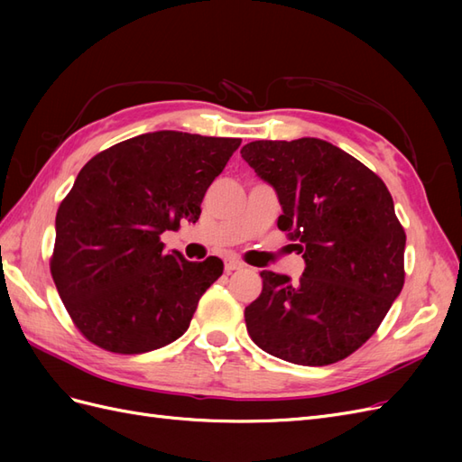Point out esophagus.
<instances>
[{"mask_svg": "<svg viewBox=\"0 0 462 462\" xmlns=\"http://www.w3.org/2000/svg\"><path fill=\"white\" fill-rule=\"evenodd\" d=\"M243 268H245V263L241 260H236V258H227L226 260V272L227 273L236 272V270H243Z\"/></svg>", "mask_w": 462, "mask_h": 462, "instance_id": "34e87169", "label": "esophagus"}]
</instances>
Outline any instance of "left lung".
<instances>
[{"mask_svg": "<svg viewBox=\"0 0 462 462\" xmlns=\"http://www.w3.org/2000/svg\"><path fill=\"white\" fill-rule=\"evenodd\" d=\"M243 160L272 185L285 231L304 258L292 283L260 272V297L245 309L262 351L302 366H328L365 345L404 283V235L383 180L328 141H254Z\"/></svg>", "mask_w": 462, "mask_h": 462, "instance_id": "8db88e82", "label": "left lung"}]
</instances>
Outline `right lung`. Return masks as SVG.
Returning a JSON list of instances; mask_svg holds the SVG:
<instances>
[{"mask_svg": "<svg viewBox=\"0 0 462 462\" xmlns=\"http://www.w3.org/2000/svg\"><path fill=\"white\" fill-rule=\"evenodd\" d=\"M241 138L138 134L94 156L55 216L51 277L85 337L119 355L156 351L189 329L223 273L209 256L165 253L160 235L197 221Z\"/></svg>", "mask_w": 462, "mask_h": 462, "instance_id": "right-lung-1", "label": "right lung"}]
</instances>
